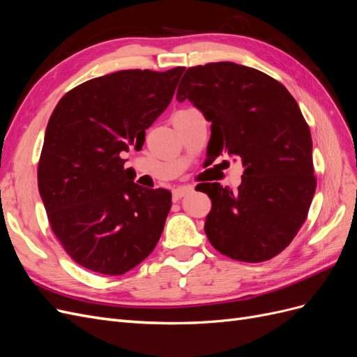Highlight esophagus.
<instances>
[{
	"instance_id": "obj_1",
	"label": "esophagus",
	"mask_w": 357,
	"mask_h": 357,
	"mask_svg": "<svg viewBox=\"0 0 357 357\" xmlns=\"http://www.w3.org/2000/svg\"><path fill=\"white\" fill-rule=\"evenodd\" d=\"M192 190H193V189H192L190 186H180V188H176L174 190H172V199L178 201L180 198L188 195V193H190Z\"/></svg>"
}]
</instances>
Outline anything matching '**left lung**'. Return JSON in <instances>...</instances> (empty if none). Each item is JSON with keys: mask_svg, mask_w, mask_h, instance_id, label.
<instances>
[{"mask_svg": "<svg viewBox=\"0 0 357 357\" xmlns=\"http://www.w3.org/2000/svg\"><path fill=\"white\" fill-rule=\"evenodd\" d=\"M211 122L207 156H235L238 190L205 183L204 231L222 255L264 262L282 253L305 222L316 192L310 128L284 86L234 62L188 68L177 91Z\"/></svg>", "mask_w": 357, "mask_h": 357, "instance_id": "left-lung-1", "label": "left lung"}]
</instances>
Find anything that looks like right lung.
<instances>
[{"mask_svg":"<svg viewBox=\"0 0 357 357\" xmlns=\"http://www.w3.org/2000/svg\"><path fill=\"white\" fill-rule=\"evenodd\" d=\"M185 67L123 70L62 96L46 128L38 190L63 250L93 273L122 275L153 252L171 192L134 183L123 152L142 150Z\"/></svg>","mask_w":357,"mask_h":357,"instance_id":"right-lung-1","label":"right lung"}]
</instances>
